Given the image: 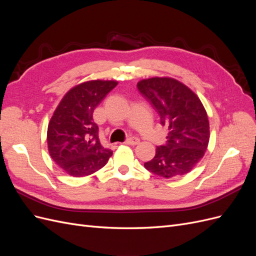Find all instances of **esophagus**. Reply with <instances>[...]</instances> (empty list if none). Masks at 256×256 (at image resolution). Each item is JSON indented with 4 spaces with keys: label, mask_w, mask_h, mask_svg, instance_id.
Here are the masks:
<instances>
[{
    "label": "esophagus",
    "mask_w": 256,
    "mask_h": 256,
    "mask_svg": "<svg viewBox=\"0 0 256 256\" xmlns=\"http://www.w3.org/2000/svg\"><path fill=\"white\" fill-rule=\"evenodd\" d=\"M125 143H126V144H128V145H138V143H140V140H138V138L132 136V138H129L128 140H127Z\"/></svg>",
    "instance_id": "esophagus-1"
}]
</instances>
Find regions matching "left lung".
I'll list each match as a JSON object with an SVG mask.
<instances>
[{
    "mask_svg": "<svg viewBox=\"0 0 256 256\" xmlns=\"http://www.w3.org/2000/svg\"><path fill=\"white\" fill-rule=\"evenodd\" d=\"M136 86L168 129L166 144L157 147L145 168L164 178L189 173L203 158L210 136L202 102L187 85L168 76L143 79Z\"/></svg>",
    "mask_w": 256,
    "mask_h": 256,
    "instance_id": "8db88e82",
    "label": "left lung"
}]
</instances>
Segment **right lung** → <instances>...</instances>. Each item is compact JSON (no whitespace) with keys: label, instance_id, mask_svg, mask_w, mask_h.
I'll return each mask as SVG.
<instances>
[{"label":"right lung","instance_id":"add662e5","mask_svg":"<svg viewBox=\"0 0 256 256\" xmlns=\"http://www.w3.org/2000/svg\"><path fill=\"white\" fill-rule=\"evenodd\" d=\"M118 81L92 80L69 90L49 122L48 150L68 175L83 177L104 168L113 152L102 145L98 126L92 120L95 108Z\"/></svg>","mask_w":256,"mask_h":256}]
</instances>
